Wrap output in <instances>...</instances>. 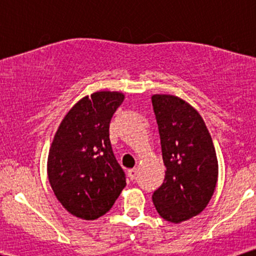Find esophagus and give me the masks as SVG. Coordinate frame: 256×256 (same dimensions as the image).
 I'll use <instances>...</instances> for the list:
<instances>
[{"instance_id": "1", "label": "esophagus", "mask_w": 256, "mask_h": 256, "mask_svg": "<svg viewBox=\"0 0 256 256\" xmlns=\"http://www.w3.org/2000/svg\"><path fill=\"white\" fill-rule=\"evenodd\" d=\"M128 177H130L131 180H134V179L136 178V176H137V168H131V170H128Z\"/></svg>"}]
</instances>
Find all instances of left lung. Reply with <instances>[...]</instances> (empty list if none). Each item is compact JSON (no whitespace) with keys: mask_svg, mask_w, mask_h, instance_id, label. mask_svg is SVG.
Listing matches in <instances>:
<instances>
[{"mask_svg":"<svg viewBox=\"0 0 256 256\" xmlns=\"http://www.w3.org/2000/svg\"><path fill=\"white\" fill-rule=\"evenodd\" d=\"M161 140L165 179L152 194L158 213L173 224L207 207L218 182V158L204 119L178 96H152Z\"/></svg>","mask_w":256,"mask_h":256,"instance_id":"1","label":"left lung"}]
</instances>
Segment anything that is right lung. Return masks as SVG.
Here are the masks:
<instances>
[{
  "label": "right lung",
  "mask_w": 256,
  "mask_h": 256,
  "mask_svg": "<svg viewBox=\"0 0 256 256\" xmlns=\"http://www.w3.org/2000/svg\"><path fill=\"white\" fill-rule=\"evenodd\" d=\"M124 98L119 91H96L79 100L52 142L49 183L58 202L77 218L104 216L126 185L110 140V119Z\"/></svg>",
  "instance_id": "obj_1"
}]
</instances>
